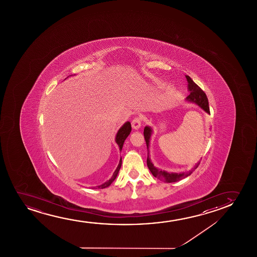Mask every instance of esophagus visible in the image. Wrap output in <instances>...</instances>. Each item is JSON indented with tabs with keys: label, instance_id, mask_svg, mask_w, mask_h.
<instances>
[{
	"label": "esophagus",
	"instance_id": "esophagus-1",
	"mask_svg": "<svg viewBox=\"0 0 257 257\" xmlns=\"http://www.w3.org/2000/svg\"><path fill=\"white\" fill-rule=\"evenodd\" d=\"M132 126H133L134 130H139L141 126V118H140V117H135V118L132 121Z\"/></svg>",
	"mask_w": 257,
	"mask_h": 257
}]
</instances>
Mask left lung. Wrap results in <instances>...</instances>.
<instances>
[{"mask_svg":"<svg viewBox=\"0 0 257 257\" xmlns=\"http://www.w3.org/2000/svg\"><path fill=\"white\" fill-rule=\"evenodd\" d=\"M187 81H188V88L189 91H190V95L187 96L186 100L188 102H193L196 103L197 105L199 106L201 109H204L205 112L210 114V109H209V102H208V98L205 93L194 82L191 78L189 75H186ZM153 130L150 126H146L144 128V137L147 147H148V151L149 149V143H150V139H151ZM200 162H197L196 165L194 166L193 169L188 171V172L181 173H169L165 170H161L157 169L156 167L154 166L151 160L149 158V153L148 154V160H147V164H148V169L151 171L153 176L162 180L165 183H175L177 181L183 179L187 176H190L191 173L193 172L195 169H197Z\"/></svg>","mask_w":257,"mask_h":257,"instance_id":"left-lung-1","label":"left lung"}]
</instances>
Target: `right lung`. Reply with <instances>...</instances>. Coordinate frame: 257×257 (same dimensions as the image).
<instances>
[{"label":"right lung","instance_id":"1","mask_svg":"<svg viewBox=\"0 0 257 257\" xmlns=\"http://www.w3.org/2000/svg\"><path fill=\"white\" fill-rule=\"evenodd\" d=\"M131 131H132V125H131L130 122H129V121H127L126 123H123V125L120 127L119 130L117 132L115 141H116V144L118 145V147H119L120 151L122 150L123 142H124V141L126 140V138L129 136ZM121 165H122V158H120L119 164L117 166V168H116V170H115V172L113 173L111 178L108 180V181L105 182V183H102V185L96 186L95 189H97V188H98V189H104V188L109 187V185L112 183L113 181L116 179V176H117V174L119 172V169L120 168H121Z\"/></svg>","mask_w":257,"mask_h":257}]
</instances>
